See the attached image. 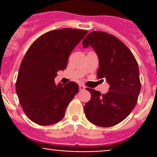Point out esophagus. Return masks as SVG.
<instances>
[{
	"instance_id": "34e87169",
	"label": "esophagus",
	"mask_w": 157,
	"mask_h": 157,
	"mask_svg": "<svg viewBox=\"0 0 157 157\" xmlns=\"http://www.w3.org/2000/svg\"><path fill=\"white\" fill-rule=\"evenodd\" d=\"M85 88H86V87H85L83 85H80V86H79V89H80V91H81V90H84Z\"/></svg>"
}]
</instances>
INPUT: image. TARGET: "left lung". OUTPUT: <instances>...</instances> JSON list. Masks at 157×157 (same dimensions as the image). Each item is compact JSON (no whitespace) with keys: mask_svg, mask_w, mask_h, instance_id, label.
<instances>
[{"mask_svg":"<svg viewBox=\"0 0 157 157\" xmlns=\"http://www.w3.org/2000/svg\"><path fill=\"white\" fill-rule=\"evenodd\" d=\"M92 46L97 54L98 78H105L109 91L86 88L91 99L84 105L86 118L100 127H111L122 121L137 104L140 91L137 62L129 48L118 38L107 33L93 31L83 41V48Z\"/></svg>","mask_w":157,"mask_h":157,"instance_id":"obj_1","label":"left lung"}]
</instances>
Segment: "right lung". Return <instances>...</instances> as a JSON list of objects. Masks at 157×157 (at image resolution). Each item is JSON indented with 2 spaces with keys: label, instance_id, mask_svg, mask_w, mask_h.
I'll use <instances>...</instances> for the list:
<instances>
[{
  "label": "right lung",
  "instance_id": "obj_1",
  "mask_svg": "<svg viewBox=\"0 0 157 157\" xmlns=\"http://www.w3.org/2000/svg\"><path fill=\"white\" fill-rule=\"evenodd\" d=\"M87 34L86 30L61 29L38 38L26 52L17 76L16 91L26 116L39 125L61 121L79 91L75 82L55 84L58 71L65 70L68 57Z\"/></svg>",
  "mask_w": 157,
  "mask_h": 157
}]
</instances>
